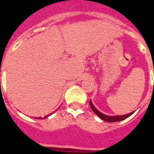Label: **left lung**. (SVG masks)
<instances>
[{
  "label": "left lung",
  "mask_w": 154,
  "mask_h": 154,
  "mask_svg": "<svg viewBox=\"0 0 154 154\" xmlns=\"http://www.w3.org/2000/svg\"><path fill=\"white\" fill-rule=\"evenodd\" d=\"M153 72H154V68H153ZM89 103H90L91 108L92 109L95 114L98 116V117H100V119H103L105 121H106V122H117V121H121L123 119H125L126 118H128L129 116H131L134 114V111L131 112V113L127 114V115H124V116H106V115H104L101 112H100L99 110H97L96 107L94 106V105L91 102V100L89 101Z\"/></svg>",
  "instance_id": "obj_1"
}]
</instances>
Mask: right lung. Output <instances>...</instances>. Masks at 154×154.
Returning a JSON list of instances; mask_svg holds the SVG:
<instances>
[{"label": "right lung", "instance_id": "1", "mask_svg": "<svg viewBox=\"0 0 154 154\" xmlns=\"http://www.w3.org/2000/svg\"><path fill=\"white\" fill-rule=\"evenodd\" d=\"M50 115H52V113L51 114H49V115H48V116H45L44 117V118H41V117H38V118H35V119H45V118H47V117H48V116H50Z\"/></svg>", "mask_w": 154, "mask_h": 154}]
</instances>
